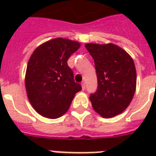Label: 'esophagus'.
Listing matches in <instances>:
<instances>
[{
  "label": "esophagus",
  "mask_w": 156,
  "mask_h": 156,
  "mask_svg": "<svg viewBox=\"0 0 156 156\" xmlns=\"http://www.w3.org/2000/svg\"><path fill=\"white\" fill-rule=\"evenodd\" d=\"M81 84H82V88H83V89L84 90L85 88H86V85H85V83H84V82H82Z\"/></svg>",
  "instance_id": "obj_1"
}]
</instances>
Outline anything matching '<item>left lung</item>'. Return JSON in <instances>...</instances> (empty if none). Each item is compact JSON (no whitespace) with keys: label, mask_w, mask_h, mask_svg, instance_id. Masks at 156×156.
I'll return each mask as SVG.
<instances>
[{"label":"left lung","mask_w":156,"mask_h":156,"mask_svg":"<svg viewBox=\"0 0 156 156\" xmlns=\"http://www.w3.org/2000/svg\"><path fill=\"white\" fill-rule=\"evenodd\" d=\"M85 48L94 61L98 79L97 90L90 94L92 106L102 117H115L127 108L134 97V61L124 50L112 43H88Z\"/></svg>","instance_id":"left-lung-1"}]
</instances>
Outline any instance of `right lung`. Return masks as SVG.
I'll return each mask as SVG.
<instances>
[{"mask_svg":"<svg viewBox=\"0 0 156 156\" xmlns=\"http://www.w3.org/2000/svg\"><path fill=\"white\" fill-rule=\"evenodd\" d=\"M80 44L55 38L33 51L26 73V89L32 107L38 114L57 119L68 111L81 84L74 81L68 60Z\"/></svg>","mask_w":156,"mask_h":156,"instance_id":"right-lung-1","label":"right lung"}]
</instances>
